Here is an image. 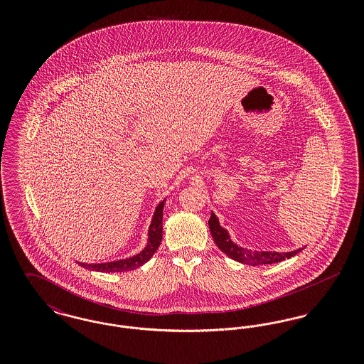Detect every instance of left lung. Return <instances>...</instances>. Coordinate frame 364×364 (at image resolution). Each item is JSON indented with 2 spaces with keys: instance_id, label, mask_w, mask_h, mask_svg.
<instances>
[{
  "instance_id": "1",
  "label": "left lung",
  "mask_w": 364,
  "mask_h": 364,
  "mask_svg": "<svg viewBox=\"0 0 364 364\" xmlns=\"http://www.w3.org/2000/svg\"><path fill=\"white\" fill-rule=\"evenodd\" d=\"M208 228L211 232V236L214 239L218 248L226 254L229 258L237 260L244 264H251V266H258V264H270V263H277L281 260L289 259L299 254L303 248L294 250L291 252H272V251H251L239 247L237 244L230 240L228 230L220 225L218 218L215 217L214 213H211V217L208 220Z\"/></svg>"
}]
</instances>
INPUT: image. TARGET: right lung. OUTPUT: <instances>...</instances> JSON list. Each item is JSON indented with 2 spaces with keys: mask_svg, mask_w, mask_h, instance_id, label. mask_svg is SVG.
Instances as JSON below:
<instances>
[{
  "mask_svg": "<svg viewBox=\"0 0 364 364\" xmlns=\"http://www.w3.org/2000/svg\"><path fill=\"white\" fill-rule=\"evenodd\" d=\"M164 205L165 200H162L156 208V213L153 215L151 224L149 228V240L147 245L141 252L136 254L132 258L127 259L114 260V262H107V263H94V264H87V263H79L85 269L88 270H95V272H102V273H114V272H129L134 269H138L143 263H146L150 259L159 244L162 240V217H164Z\"/></svg>",
  "mask_w": 364,
  "mask_h": 364,
  "instance_id": "add662e5",
  "label": "right lung"
}]
</instances>
